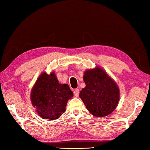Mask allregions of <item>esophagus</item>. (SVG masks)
<instances>
[{
  "mask_svg": "<svg viewBox=\"0 0 150 150\" xmlns=\"http://www.w3.org/2000/svg\"><path fill=\"white\" fill-rule=\"evenodd\" d=\"M79 94V89L78 88L74 89V96H75L76 97H78Z\"/></svg>",
  "mask_w": 150,
  "mask_h": 150,
  "instance_id": "34e87169",
  "label": "esophagus"
}]
</instances>
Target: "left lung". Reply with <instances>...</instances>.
I'll use <instances>...</instances> for the list:
<instances>
[{
  "label": "left lung",
  "instance_id": "1",
  "mask_svg": "<svg viewBox=\"0 0 150 150\" xmlns=\"http://www.w3.org/2000/svg\"><path fill=\"white\" fill-rule=\"evenodd\" d=\"M86 87L79 93L86 108L96 117H104L114 111L120 99V89L115 81L99 67L84 72Z\"/></svg>",
  "mask_w": 150,
  "mask_h": 150
}]
</instances>
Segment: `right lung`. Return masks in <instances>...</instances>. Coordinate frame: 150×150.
Instances as JSON below:
<instances>
[{"label": "right lung", "mask_w": 150, "mask_h": 150, "mask_svg": "<svg viewBox=\"0 0 150 150\" xmlns=\"http://www.w3.org/2000/svg\"><path fill=\"white\" fill-rule=\"evenodd\" d=\"M73 93L67 84H60L55 72H42L36 81L30 93V100L36 112L43 119H58L66 111Z\"/></svg>", "instance_id": "1"}]
</instances>
